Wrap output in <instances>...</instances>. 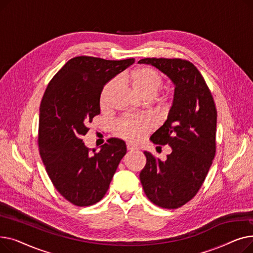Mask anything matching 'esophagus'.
Masks as SVG:
<instances>
[{
    "label": "esophagus",
    "instance_id": "esophagus-1",
    "mask_svg": "<svg viewBox=\"0 0 253 253\" xmlns=\"http://www.w3.org/2000/svg\"><path fill=\"white\" fill-rule=\"evenodd\" d=\"M127 150L132 152V151H136V150H138V149L135 147V145H133V144H132V143L128 142V143H127Z\"/></svg>",
    "mask_w": 253,
    "mask_h": 253
}]
</instances>
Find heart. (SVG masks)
Wrapping results in <instances>:
<instances>
[{
	"label": "heart",
	"instance_id": "heart-1",
	"mask_svg": "<svg viewBox=\"0 0 253 253\" xmlns=\"http://www.w3.org/2000/svg\"><path fill=\"white\" fill-rule=\"evenodd\" d=\"M127 81L144 98L154 97L163 85L162 75L150 66H140L127 76ZM118 86V80L113 79L105 84L100 94V105H109L112 93ZM152 119L147 116L123 117L115 125L116 134L131 141H138L153 128Z\"/></svg>",
	"mask_w": 253,
	"mask_h": 253
}]
</instances>
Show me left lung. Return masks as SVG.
<instances>
[{"instance_id": "left-lung-1", "label": "left lung", "mask_w": 253, "mask_h": 253, "mask_svg": "<svg viewBox=\"0 0 253 253\" xmlns=\"http://www.w3.org/2000/svg\"><path fill=\"white\" fill-rule=\"evenodd\" d=\"M164 73L175 85L167 120L151 141L172 150L165 161L144 152L147 164L139 178L143 191L155 205L178 208L200 190L216 152L217 113L213 97L196 66L180 58H143Z\"/></svg>"}]
</instances>
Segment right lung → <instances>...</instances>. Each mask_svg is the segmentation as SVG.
Here are the masks:
<instances>
[{"instance_id": "1", "label": "right lung", "mask_w": 253, "mask_h": 253, "mask_svg": "<svg viewBox=\"0 0 253 253\" xmlns=\"http://www.w3.org/2000/svg\"><path fill=\"white\" fill-rule=\"evenodd\" d=\"M134 63V58L70 59L49 82L40 105L39 152L53 185L77 206L100 201L126 154L122 139L111 138L90 151L82 137L100 114L103 86Z\"/></svg>"}]
</instances>
